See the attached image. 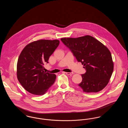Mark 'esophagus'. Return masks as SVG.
<instances>
[{"mask_svg": "<svg viewBox=\"0 0 128 128\" xmlns=\"http://www.w3.org/2000/svg\"><path fill=\"white\" fill-rule=\"evenodd\" d=\"M67 75H72L73 73L72 72H65Z\"/></svg>", "mask_w": 128, "mask_h": 128, "instance_id": "obj_1", "label": "esophagus"}]
</instances>
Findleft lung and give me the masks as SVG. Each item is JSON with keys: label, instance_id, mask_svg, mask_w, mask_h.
<instances>
[{"label": "left lung", "instance_id": "obj_1", "mask_svg": "<svg viewBox=\"0 0 128 128\" xmlns=\"http://www.w3.org/2000/svg\"><path fill=\"white\" fill-rule=\"evenodd\" d=\"M61 41L84 65L86 72L82 75L78 86L86 92H96L107 85L114 69L109 49L90 36L78 38H62Z\"/></svg>", "mask_w": 128, "mask_h": 128}]
</instances>
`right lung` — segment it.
<instances>
[{
	"label": "right lung",
	"mask_w": 128,
	"mask_h": 128,
	"mask_svg": "<svg viewBox=\"0 0 128 128\" xmlns=\"http://www.w3.org/2000/svg\"><path fill=\"white\" fill-rule=\"evenodd\" d=\"M60 44L58 40H39L28 44L21 52L17 65L18 82L27 91L43 95L55 82L56 75L44 71V65Z\"/></svg>",
	"instance_id": "add662e5"
}]
</instances>
